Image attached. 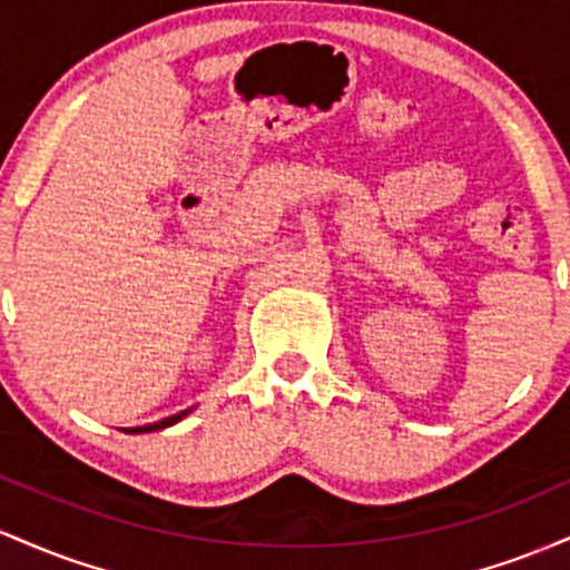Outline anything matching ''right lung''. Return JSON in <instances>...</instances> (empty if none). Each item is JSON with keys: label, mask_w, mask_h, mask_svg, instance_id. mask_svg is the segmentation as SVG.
<instances>
[{"label": "right lung", "mask_w": 570, "mask_h": 570, "mask_svg": "<svg viewBox=\"0 0 570 570\" xmlns=\"http://www.w3.org/2000/svg\"><path fill=\"white\" fill-rule=\"evenodd\" d=\"M194 412V406L190 409H185V412H177V414H171V417H166V420H161V423H150V425H139V428H129V431L126 433H153V431H164V428H169V425H175V423H180V420H185L188 417V414Z\"/></svg>", "instance_id": "obj_1"}]
</instances>
